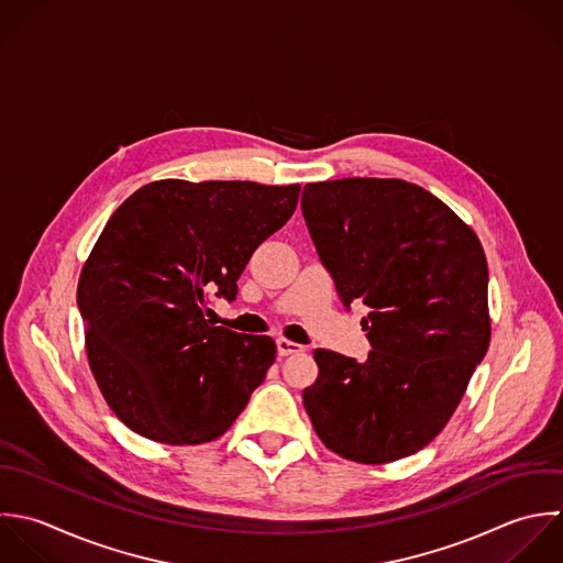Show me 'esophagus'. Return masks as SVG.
I'll return each mask as SVG.
<instances>
[{"label":"esophagus","mask_w":563,"mask_h":563,"mask_svg":"<svg viewBox=\"0 0 563 563\" xmlns=\"http://www.w3.org/2000/svg\"><path fill=\"white\" fill-rule=\"evenodd\" d=\"M276 349H278V355H280V357L296 355V353H302V351H305L302 344L291 342V340H285V338H278V340H276Z\"/></svg>","instance_id":"1"}]
</instances>
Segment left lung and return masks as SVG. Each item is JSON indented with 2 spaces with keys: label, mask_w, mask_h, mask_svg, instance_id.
Masks as SVG:
<instances>
[{
  "label": "left lung",
  "mask_w": 563,
  "mask_h": 563,
  "mask_svg": "<svg viewBox=\"0 0 563 563\" xmlns=\"http://www.w3.org/2000/svg\"><path fill=\"white\" fill-rule=\"evenodd\" d=\"M302 214L342 302L368 307L366 362L316 349L305 410L342 459L384 465L448 426L492 340L487 256L439 197L404 179L307 184Z\"/></svg>",
  "instance_id": "1"
}]
</instances>
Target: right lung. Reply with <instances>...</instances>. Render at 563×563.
Wrapping results in <instances>:
<instances>
[{
	"label": "right lung",
	"mask_w": 563,
	"mask_h": 563,
	"mask_svg": "<svg viewBox=\"0 0 563 563\" xmlns=\"http://www.w3.org/2000/svg\"><path fill=\"white\" fill-rule=\"evenodd\" d=\"M300 184L159 179L111 214L76 300L91 375L113 415L168 445L219 439L276 360L267 335L212 327L254 250L298 206Z\"/></svg>",
	"instance_id": "right-lung-1"
}]
</instances>
